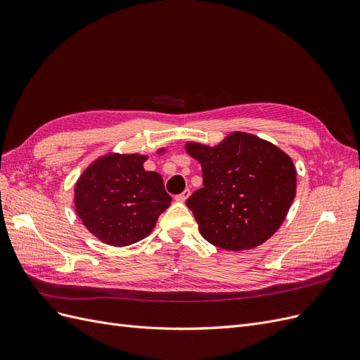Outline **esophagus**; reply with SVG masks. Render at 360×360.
<instances>
[{"mask_svg":"<svg viewBox=\"0 0 360 360\" xmlns=\"http://www.w3.org/2000/svg\"><path fill=\"white\" fill-rule=\"evenodd\" d=\"M189 195H191V191L189 189H184L181 193L176 195V198H174V200L179 201V202H184V201L189 198Z\"/></svg>","mask_w":360,"mask_h":360,"instance_id":"34e87169","label":"esophagus"}]
</instances>
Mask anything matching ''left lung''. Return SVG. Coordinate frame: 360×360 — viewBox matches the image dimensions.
Listing matches in <instances>:
<instances>
[{"label":"left lung","mask_w":360,"mask_h":360,"mask_svg":"<svg viewBox=\"0 0 360 360\" xmlns=\"http://www.w3.org/2000/svg\"><path fill=\"white\" fill-rule=\"evenodd\" d=\"M201 162L202 188L186 201L207 242L226 250L266 242L296 197V169L284 151L236 132L213 148L188 144Z\"/></svg>","instance_id":"obj_1"}]
</instances>
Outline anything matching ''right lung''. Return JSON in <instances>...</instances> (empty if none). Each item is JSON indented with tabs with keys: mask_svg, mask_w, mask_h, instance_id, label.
<instances>
[{
	"mask_svg": "<svg viewBox=\"0 0 360 360\" xmlns=\"http://www.w3.org/2000/svg\"><path fill=\"white\" fill-rule=\"evenodd\" d=\"M146 159L110 155L86 168L76 183V213L108 245L127 246L143 240L171 204L160 174L143 168Z\"/></svg>",
	"mask_w": 360,
	"mask_h": 360,
	"instance_id": "add662e5",
	"label": "right lung"
}]
</instances>
